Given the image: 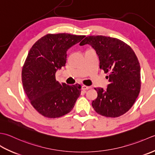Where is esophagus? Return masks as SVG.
Returning <instances> with one entry per match:
<instances>
[{
  "mask_svg": "<svg viewBox=\"0 0 155 155\" xmlns=\"http://www.w3.org/2000/svg\"><path fill=\"white\" fill-rule=\"evenodd\" d=\"M91 88V87L90 86H85V85H84V86H82V87H81V89L83 90H89V89H90Z\"/></svg>",
  "mask_w": 155,
  "mask_h": 155,
  "instance_id": "obj_1",
  "label": "esophagus"
}]
</instances>
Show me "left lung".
<instances>
[{"mask_svg":"<svg viewBox=\"0 0 155 155\" xmlns=\"http://www.w3.org/2000/svg\"><path fill=\"white\" fill-rule=\"evenodd\" d=\"M89 44L96 50L100 68L108 75L106 90L95 88L97 98L92 102L94 110L110 118L119 117L133 106L140 93V67L131 47L122 41L102 35L87 36L80 45Z\"/></svg>","mask_w":155,"mask_h":155,"instance_id":"1","label":"left lung"}]
</instances>
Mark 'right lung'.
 <instances>
[{
    "instance_id": "obj_1",
    "label": "right lung",
    "mask_w": 155,
    "mask_h": 155,
    "mask_svg": "<svg viewBox=\"0 0 155 155\" xmlns=\"http://www.w3.org/2000/svg\"><path fill=\"white\" fill-rule=\"evenodd\" d=\"M85 35L47 34L34 43L22 69V82L31 105L40 114L59 118L71 111L81 86L60 84L55 79L58 69L65 66L68 49Z\"/></svg>"
}]
</instances>
